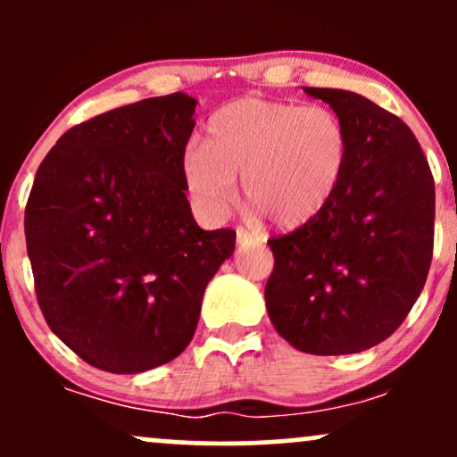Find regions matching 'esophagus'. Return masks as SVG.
I'll use <instances>...</instances> for the list:
<instances>
[{"label": "esophagus", "instance_id": "34e87169", "mask_svg": "<svg viewBox=\"0 0 457 457\" xmlns=\"http://www.w3.org/2000/svg\"><path fill=\"white\" fill-rule=\"evenodd\" d=\"M236 240H238V245H240V246H246V245H255V243H258V238H255V236L251 234V232H246V229H243V228L236 229Z\"/></svg>", "mask_w": 457, "mask_h": 457}]
</instances>
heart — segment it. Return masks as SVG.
Segmentation results:
<instances>
[{
	"label": "heart",
	"mask_w": 457,
	"mask_h": 457,
	"mask_svg": "<svg viewBox=\"0 0 457 457\" xmlns=\"http://www.w3.org/2000/svg\"><path fill=\"white\" fill-rule=\"evenodd\" d=\"M206 133L182 156L195 206L223 219L243 178L245 202L279 229L303 228L328 206L350 154L344 120L322 104L240 98L212 113Z\"/></svg>",
	"instance_id": "1"
}]
</instances>
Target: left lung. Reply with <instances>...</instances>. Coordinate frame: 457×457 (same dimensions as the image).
<instances>
[{"instance_id":"obj_1","label":"left lung","mask_w":457,"mask_h":457,"mask_svg":"<svg viewBox=\"0 0 457 457\" xmlns=\"http://www.w3.org/2000/svg\"><path fill=\"white\" fill-rule=\"evenodd\" d=\"M344 120L350 154L328 206L270 238L266 309L277 333L307 354L374 348L426 286L434 246V178L412 130L370 98L303 87Z\"/></svg>"}]
</instances>
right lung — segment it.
Masks as SVG:
<instances>
[{"instance_id":"add662e5","label":"right lung","mask_w":457,"mask_h":457,"mask_svg":"<svg viewBox=\"0 0 457 457\" xmlns=\"http://www.w3.org/2000/svg\"><path fill=\"white\" fill-rule=\"evenodd\" d=\"M195 104L176 92L96 115L36 171L25 240L38 305L98 370L139 374L176 359L234 253V229L199 228L185 195Z\"/></svg>"}]
</instances>
